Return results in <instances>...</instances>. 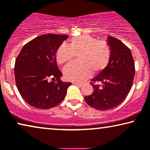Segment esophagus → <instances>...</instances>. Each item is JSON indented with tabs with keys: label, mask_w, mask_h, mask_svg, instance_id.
<instances>
[{
	"label": "esophagus",
	"mask_w": 150,
	"mask_h": 150,
	"mask_svg": "<svg viewBox=\"0 0 150 150\" xmlns=\"http://www.w3.org/2000/svg\"><path fill=\"white\" fill-rule=\"evenodd\" d=\"M73 85H75V86H78V87H81V86H82V84L79 83H73Z\"/></svg>",
	"instance_id": "1"
}]
</instances>
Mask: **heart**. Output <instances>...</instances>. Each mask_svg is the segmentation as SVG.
I'll return each instance as SVG.
<instances>
[{
	"mask_svg": "<svg viewBox=\"0 0 150 150\" xmlns=\"http://www.w3.org/2000/svg\"><path fill=\"white\" fill-rule=\"evenodd\" d=\"M77 63H71L64 69L67 81L81 82L91 74H96L106 68L110 60L111 50L105 41L89 35L79 36L71 40L69 46L62 44L57 49L56 58L60 64L68 63L77 55Z\"/></svg>",
	"mask_w": 150,
	"mask_h": 150,
	"instance_id": "b5f03b06",
	"label": "heart"
}]
</instances>
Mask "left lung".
<instances>
[{"label": "left lung", "instance_id": "obj_1", "mask_svg": "<svg viewBox=\"0 0 150 150\" xmlns=\"http://www.w3.org/2000/svg\"><path fill=\"white\" fill-rule=\"evenodd\" d=\"M110 60L106 68L91 79L94 92L84 97L86 103L100 111L116 107L124 100L131 89L135 67L131 52L120 40L107 37Z\"/></svg>", "mask_w": 150, "mask_h": 150}]
</instances>
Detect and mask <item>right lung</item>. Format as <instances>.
<instances>
[{"label":"right lung","instance_id":"right-lung-1","mask_svg":"<svg viewBox=\"0 0 150 150\" xmlns=\"http://www.w3.org/2000/svg\"><path fill=\"white\" fill-rule=\"evenodd\" d=\"M68 38L56 34L39 36L26 43L17 57L14 69L17 88L30 106L47 109L64 100L71 83L60 79L62 74L57 66L56 53Z\"/></svg>","mask_w":150,"mask_h":150}]
</instances>
